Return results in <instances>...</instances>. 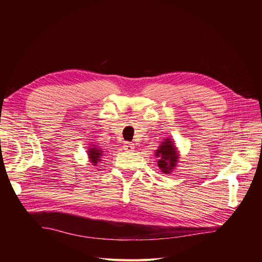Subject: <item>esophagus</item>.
Returning a JSON list of instances; mask_svg holds the SVG:
<instances>
[{
    "mask_svg": "<svg viewBox=\"0 0 262 262\" xmlns=\"http://www.w3.org/2000/svg\"><path fill=\"white\" fill-rule=\"evenodd\" d=\"M123 147H124V149H126V150H133L135 148V144L132 143V142H125V143H124Z\"/></svg>",
    "mask_w": 262,
    "mask_h": 262,
    "instance_id": "esophagus-1",
    "label": "esophagus"
}]
</instances>
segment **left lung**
<instances>
[{
    "mask_svg": "<svg viewBox=\"0 0 262 262\" xmlns=\"http://www.w3.org/2000/svg\"><path fill=\"white\" fill-rule=\"evenodd\" d=\"M180 152H178L172 138L163 139L155 153V157L158 158V167L164 174H170L174 169H176L177 163L180 162Z\"/></svg>",
    "mask_w": 262,
    "mask_h": 262,
    "instance_id": "1",
    "label": "left lung"
}]
</instances>
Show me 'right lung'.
I'll return each instance as SVG.
<instances>
[{
    "instance_id": "1",
    "label": "right lung",
    "mask_w": 262,
    "mask_h": 262,
    "mask_svg": "<svg viewBox=\"0 0 262 262\" xmlns=\"http://www.w3.org/2000/svg\"><path fill=\"white\" fill-rule=\"evenodd\" d=\"M87 154H88L89 161L93 164L94 167H96L98 166V163L102 161V156H104L105 154V149L92 142L87 148Z\"/></svg>"
}]
</instances>
